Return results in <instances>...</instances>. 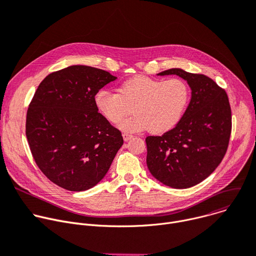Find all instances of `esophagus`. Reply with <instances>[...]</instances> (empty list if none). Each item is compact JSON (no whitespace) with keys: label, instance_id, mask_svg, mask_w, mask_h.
<instances>
[{"label":"esophagus","instance_id":"1","mask_svg":"<svg viewBox=\"0 0 256 256\" xmlns=\"http://www.w3.org/2000/svg\"><path fill=\"white\" fill-rule=\"evenodd\" d=\"M122 136H124V140L126 142H128V141L130 140V138H132L134 136L130 134H128V132H124V134H122Z\"/></svg>","mask_w":256,"mask_h":256}]
</instances>
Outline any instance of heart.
<instances>
[{"label":"heart","instance_id":"b5f03b06","mask_svg":"<svg viewBox=\"0 0 256 256\" xmlns=\"http://www.w3.org/2000/svg\"><path fill=\"white\" fill-rule=\"evenodd\" d=\"M191 100V88L184 80L138 76L124 82L120 92L100 90L95 96L99 111L112 124L120 122L132 106L134 114L120 124L128 132L148 128L166 132L182 120Z\"/></svg>","mask_w":256,"mask_h":256}]
</instances>
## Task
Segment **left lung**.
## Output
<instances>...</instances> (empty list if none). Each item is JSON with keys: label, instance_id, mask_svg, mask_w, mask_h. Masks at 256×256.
Wrapping results in <instances>:
<instances>
[{"label": "left lung", "instance_id": "obj_1", "mask_svg": "<svg viewBox=\"0 0 256 256\" xmlns=\"http://www.w3.org/2000/svg\"><path fill=\"white\" fill-rule=\"evenodd\" d=\"M176 74L192 90L182 120L162 136H149L147 166L160 182L187 189L210 176L222 162L230 141L232 112L224 88L204 74L172 68L157 76Z\"/></svg>", "mask_w": 256, "mask_h": 256}]
</instances>
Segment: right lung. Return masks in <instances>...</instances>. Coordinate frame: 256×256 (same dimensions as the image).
<instances>
[{
    "label": "right lung",
    "mask_w": 256,
    "mask_h": 256,
    "mask_svg": "<svg viewBox=\"0 0 256 256\" xmlns=\"http://www.w3.org/2000/svg\"><path fill=\"white\" fill-rule=\"evenodd\" d=\"M116 76L72 65L38 86L26 114V138L36 166L68 191H86L107 174L124 144L122 132L98 112L95 96Z\"/></svg>",
    "instance_id": "right-lung-1"
}]
</instances>
